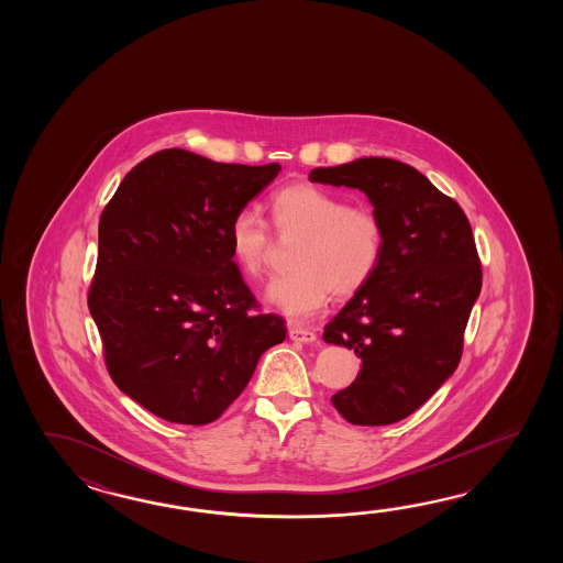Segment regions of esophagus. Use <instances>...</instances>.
<instances>
[{"label": "esophagus", "instance_id": "1", "mask_svg": "<svg viewBox=\"0 0 563 563\" xmlns=\"http://www.w3.org/2000/svg\"><path fill=\"white\" fill-rule=\"evenodd\" d=\"M289 338H291L294 342H299V344H311V342L318 340V335L313 334V330H310V328H301V325H291V328H289Z\"/></svg>", "mask_w": 563, "mask_h": 563}]
</instances>
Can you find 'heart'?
Segmentation results:
<instances>
[{"mask_svg": "<svg viewBox=\"0 0 563 563\" xmlns=\"http://www.w3.org/2000/svg\"><path fill=\"white\" fill-rule=\"evenodd\" d=\"M272 221L282 235L298 233L296 272L272 279L265 299L291 320L322 310L334 291L340 298L358 294L376 274L383 257V223L366 207H347L332 191L311 183H294L269 199ZM233 262L245 276L264 274L272 233L264 217L241 209L229 223Z\"/></svg>", "mask_w": 563, "mask_h": 563, "instance_id": "1", "label": "heart"}]
</instances>
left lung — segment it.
<instances>
[{"mask_svg": "<svg viewBox=\"0 0 563 563\" xmlns=\"http://www.w3.org/2000/svg\"><path fill=\"white\" fill-rule=\"evenodd\" d=\"M311 183L358 189L383 223L380 265L323 330V342L362 358L356 380L332 396L352 424L407 419L459 366L481 294V262L463 209L417 168L362 156L318 167Z\"/></svg>", "mask_w": 563, "mask_h": 563, "instance_id": "1", "label": "left lung"}]
</instances>
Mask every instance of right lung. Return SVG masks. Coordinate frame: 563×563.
Here are the masks:
<instances>
[{
    "instance_id": "right-lung-1",
    "label": "right lung",
    "mask_w": 563,
    "mask_h": 563,
    "mask_svg": "<svg viewBox=\"0 0 563 563\" xmlns=\"http://www.w3.org/2000/svg\"><path fill=\"white\" fill-rule=\"evenodd\" d=\"M279 170L168 148L132 168L102 211L88 308L112 380L161 419H219L286 340L279 316L255 311L229 247L231 219Z\"/></svg>"
}]
</instances>
